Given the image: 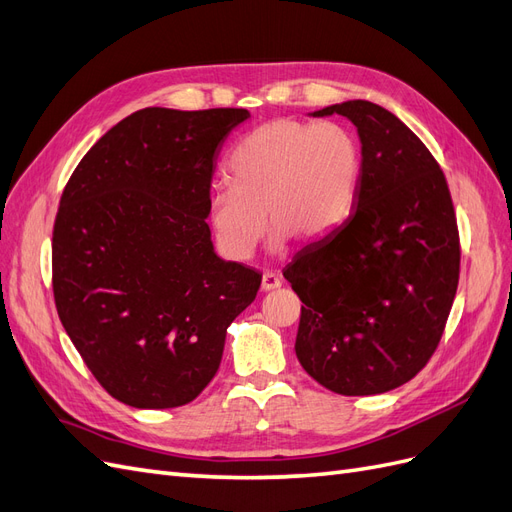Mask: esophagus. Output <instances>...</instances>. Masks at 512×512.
<instances>
[{
    "label": "esophagus",
    "instance_id": "1",
    "mask_svg": "<svg viewBox=\"0 0 512 512\" xmlns=\"http://www.w3.org/2000/svg\"><path fill=\"white\" fill-rule=\"evenodd\" d=\"M282 286V277L277 275V273H273V271H265L262 273V284H260V288L262 290H275V288H280Z\"/></svg>",
    "mask_w": 512,
    "mask_h": 512
}]
</instances>
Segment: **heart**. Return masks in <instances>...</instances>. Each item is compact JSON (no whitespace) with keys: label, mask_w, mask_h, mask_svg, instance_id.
Masks as SVG:
<instances>
[{"label":"heart","mask_w":512,"mask_h":512,"mask_svg":"<svg viewBox=\"0 0 512 512\" xmlns=\"http://www.w3.org/2000/svg\"><path fill=\"white\" fill-rule=\"evenodd\" d=\"M363 173L361 145L337 121L280 117L262 123L232 151L230 183L209 196L215 243L230 260L256 250L265 218L271 245L318 241L354 209Z\"/></svg>","instance_id":"1"}]
</instances>
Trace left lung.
I'll return each instance as SVG.
<instances>
[{
    "label": "left lung",
    "mask_w": 512,
    "mask_h": 512,
    "mask_svg": "<svg viewBox=\"0 0 512 512\" xmlns=\"http://www.w3.org/2000/svg\"><path fill=\"white\" fill-rule=\"evenodd\" d=\"M348 117L363 173L348 220L309 243L284 277L303 303V369L339 395L412 380L436 352L459 284V228L440 164L404 121L367 100L314 113Z\"/></svg>",
    "instance_id": "8db88e82"
}]
</instances>
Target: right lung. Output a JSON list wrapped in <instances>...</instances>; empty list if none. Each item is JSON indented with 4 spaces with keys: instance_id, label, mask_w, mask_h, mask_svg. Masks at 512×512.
Returning <instances> with one entry per match:
<instances>
[{
    "instance_id": "1",
    "label": "right lung",
    "mask_w": 512,
    "mask_h": 512,
    "mask_svg": "<svg viewBox=\"0 0 512 512\" xmlns=\"http://www.w3.org/2000/svg\"><path fill=\"white\" fill-rule=\"evenodd\" d=\"M245 108L149 106L121 119L68 179L53 226L61 324L102 389L132 408L190 404L262 275L213 252L215 160Z\"/></svg>"
}]
</instances>
